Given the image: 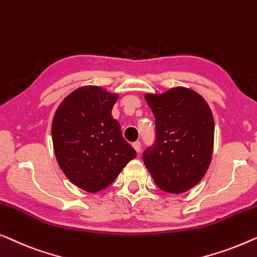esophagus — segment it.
Here are the masks:
<instances>
[{
  "label": "esophagus",
  "mask_w": 257,
  "mask_h": 257,
  "mask_svg": "<svg viewBox=\"0 0 257 257\" xmlns=\"http://www.w3.org/2000/svg\"><path fill=\"white\" fill-rule=\"evenodd\" d=\"M133 147H134V149L137 151V153H140V151H141V142H140V141H136V142H134Z\"/></svg>",
  "instance_id": "esophagus-1"
}]
</instances>
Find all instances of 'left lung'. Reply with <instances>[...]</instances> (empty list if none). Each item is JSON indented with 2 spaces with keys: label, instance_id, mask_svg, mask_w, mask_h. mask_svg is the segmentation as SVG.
<instances>
[{
  "label": "left lung",
  "instance_id": "left-lung-1",
  "mask_svg": "<svg viewBox=\"0 0 257 257\" xmlns=\"http://www.w3.org/2000/svg\"><path fill=\"white\" fill-rule=\"evenodd\" d=\"M155 115L156 141L143 162L165 192L184 193L202 179L212 161L214 120L209 106L193 89L175 87L146 94Z\"/></svg>",
  "mask_w": 257,
  "mask_h": 257
}]
</instances>
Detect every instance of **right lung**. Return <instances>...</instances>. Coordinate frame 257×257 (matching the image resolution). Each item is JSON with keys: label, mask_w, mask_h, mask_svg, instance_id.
Masks as SVG:
<instances>
[{"label": "right lung", "mask_w": 257, "mask_h": 257, "mask_svg": "<svg viewBox=\"0 0 257 257\" xmlns=\"http://www.w3.org/2000/svg\"><path fill=\"white\" fill-rule=\"evenodd\" d=\"M117 97L97 86H82L61 101L53 116L58 164L74 185L89 193L106 189L136 157L111 115Z\"/></svg>", "instance_id": "add662e5"}]
</instances>
